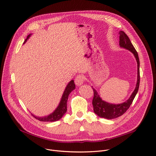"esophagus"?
Instances as JSON below:
<instances>
[{
    "label": "esophagus",
    "instance_id": "esophagus-1",
    "mask_svg": "<svg viewBox=\"0 0 156 156\" xmlns=\"http://www.w3.org/2000/svg\"><path fill=\"white\" fill-rule=\"evenodd\" d=\"M84 81V78L82 75H78L75 79V83L77 86H81V84H83Z\"/></svg>",
    "mask_w": 156,
    "mask_h": 156
}]
</instances>
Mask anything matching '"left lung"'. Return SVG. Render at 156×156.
Instances as JSON below:
<instances>
[{"mask_svg": "<svg viewBox=\"0 0 156 156\" xmlns=\"http://www.w3.org/2000/svg\"><path fill=\"white\" fill-rule=\"evenodd\" d=\"M119 45L121 48L126 49L129 51L134 55L138 66V75H137V82L134 91L133 92L130 97L128 100L122 104H110L106 101H103L98 94L97 91L93 87L94 91V98L93 99V105L94 108V112L99 117L104 118L108 120L116 119L122 115L129 108L130 105L132 104L133 99H135L139 89L140 76V60L138 52L133 46L129 37L123 31L119 32Z\"/></svg>", "mask_w": 156, "mask_h": 156, "instance_id": "left-lung-1", "label": "left lung"}]
</instances>
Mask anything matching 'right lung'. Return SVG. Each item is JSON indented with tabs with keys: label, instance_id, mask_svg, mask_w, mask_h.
<instances>
[{
	"label": "right lung",
	"instance_id": "1",
	"mask_svg": "<svg viewBox=\"0 0 156 156\" xmlns=\"http://www.w3.org/2000/svg\"><path fill=\"white\" fill-rule=\"evenodd\" d=\"M32 34H30L28 36L27 38L25 39V42L23 44H25L27 40L30 38V37L31 36ZM75 89V84L74 83V80H71L69 84L66 85L65 91L62 94L61 100L60 101V103L57 107L55 108V110L52 113L49 114V115L47 116H44V117H37L33 114H31L32 116H33L35 119L37 120L41 121V122H55L57 120H59L60 119H62V117L64 115V114L66 112V107H67V101L69 98V96L70 94V93L74 90Z\"/></svg>",
	"mask_w": 156,
	"mask_h": 156
}]
</instances>
